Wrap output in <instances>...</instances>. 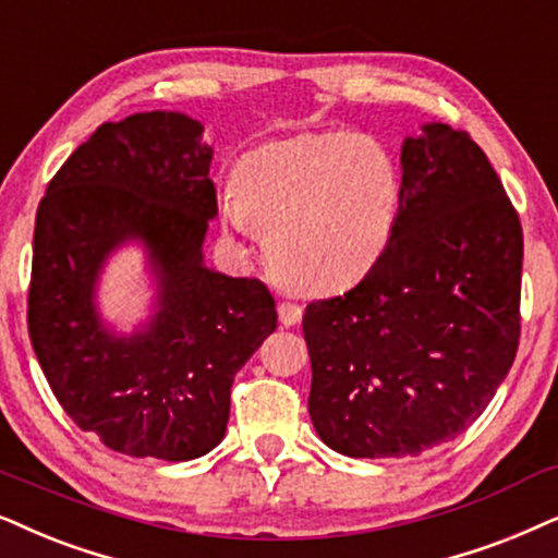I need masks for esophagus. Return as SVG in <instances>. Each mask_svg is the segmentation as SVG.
<instances>
[{
	"label": "esophagus",
	"instance_id": "34e87169",
	"mask_svg": "<svg viewBox=\"0 0 558 558\" xmlns=\"http://www.w3.org/2000/svg\"><path fill=\"white\" fill-rule=\"evenodd\" d=\"M277 313H279V323L284 325V328H292V325L302 320V307L294 305V302H281Z\"/></svg>",
	"mask_w": 558,
	"mask_h": 558
}]
</instances>
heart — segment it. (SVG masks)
<instances>
[{"label":"heart","mask_w":558,"mask_h":558,"mask_svg":"<svg viewBox=\"0 0 558 558\" xmlns=\"http://www.w3.org/2000/svg\"><path fill=\"white\" fill-rule=\"evenodd\" d=\"M233 192L220 207L226 228L262 235L269 271L284 287L328 294L364 279L385 253L400 171L372 137L320 130L248 150Z\"/></svg>","instance_id":"heart-1"}]
</instances>
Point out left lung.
I'll return each mask as SVG.
<instances>
[{
    "label": "left lung",
    "mask_w": 558,
    "mask_h": 558,
    "mask_svg": "<svg viewBox=\"0 0 558 558\" xmlns=\"http://www.w3.org/2000/svg\"><path fill=\"white\" fill-rule=\"evenodd\" d=\"M397 222L349 294L310 302V417L353 459L421 456L482 415L515 361L523 230L484 150L423 122L402 141Z\"/></svg>",
    "instance_id": "1"
}]
</instances>
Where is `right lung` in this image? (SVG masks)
<instances>
[{
	"instance_id": "obj_1",
	"label": "right lung",
	"mask_w": 558,
	"mask_h": 558,
	"mask_svg": "<svg viewBox=\"0 0 558 558\" xmlns=\"http://www.w3.org/2000/svg\"><path fill=\"white\" fill-rule=\"evenodd\" d=\"M205 125L184 112H135L97 128L40 199L33 238L31 341L78 428L137 459L192 461L226 436L230 387L277 330L258 279L205 264L217 217ZM137 244L147 315L118 331L98 307L114 252Z\"/></svg>"
}]
</instances>
